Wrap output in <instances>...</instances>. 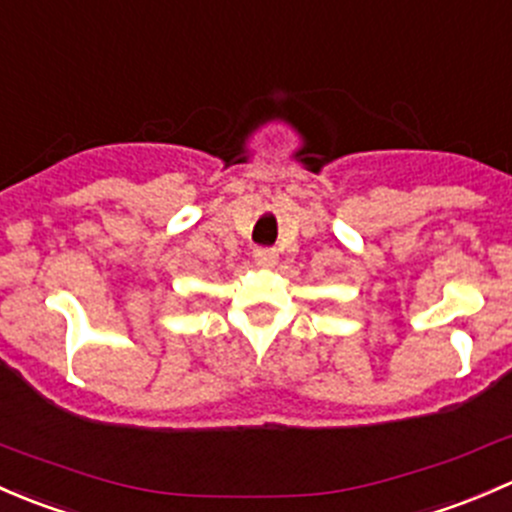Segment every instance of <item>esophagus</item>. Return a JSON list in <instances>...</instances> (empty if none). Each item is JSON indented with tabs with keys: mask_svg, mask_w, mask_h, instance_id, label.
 <instances>
[{
	"mask_svg": "<svg viewBox=\"0 0 512 512\" xmlns=\"http://www.w3.org/2000/svg\"><path fill=\"white\" fill-rule=\"evenodd\" d=\"M252 257H255L257 265H275L277 257H280V252H277L275 247H255Z\"/></svg>",
	"mask_w": 512,
	"mask_h": 512,
	"instance_id": "34e87169",
	"label": "esophagus"
}]
</instances>
